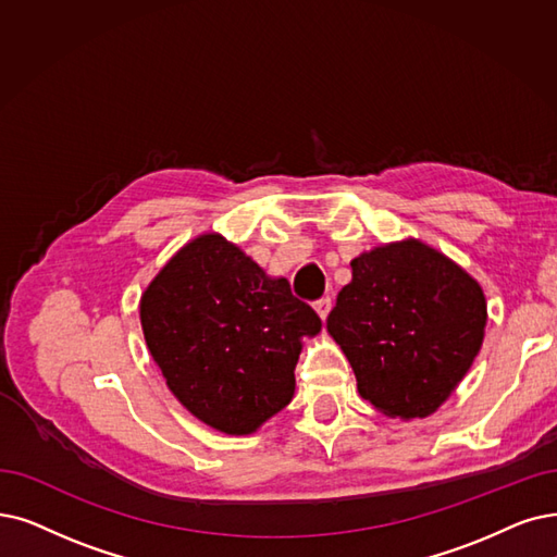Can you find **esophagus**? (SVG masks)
<instances>
[{
  "mask_svg": "<svg viewBox=\"0 0 557 557\" xmlns=\"http://www.w3.org/2000/svg\"><path fill=\"white\" fill-rule=\"evenodd\" d=\"M315 313L320 315V320H322V322L326 320V315L331 313V299H329V297H324V299L315 301Z\"/></svg>",
  "mask_w": 557,
  "mask_h": 557,
  "instance_id": "1",
  "label": "esophagus"
}]
</instances>
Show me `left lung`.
I'll return each instance as SVG.
<instances>
[{
    "mask_svg": "<svg viewBox=\"0 0 557 557\" xmlns=\"http://www.w3.org/2000/svg\"><path fill=\"white\" fill-rule=\"evenodd\" d=\"M482 285L416 237L351 260L326 318L361 397L388 418L432 416L471 370L484 341Z\"/></svg>",
    "mask_w": 557,
    "mask_h": 557,
    "instance_id": "1",
    "label": "left lung"
}]
</instances>
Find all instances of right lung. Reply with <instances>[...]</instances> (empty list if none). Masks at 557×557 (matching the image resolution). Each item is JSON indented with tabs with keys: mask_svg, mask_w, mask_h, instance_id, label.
Returning <instances> with one entry per match:
<instances>
[{
	"mask_svg": "<svg viewBox=\"0 0 557 557\" xmlns=\"http://www.w3.org/2000/svg\"><path fill=\"white\" fill-rule=\"evenodd\" d=\"M169 391L208 428L247 436L290 405L304 338L322 320L219 233L189 239L139 301Z\"/></svg>",
	"mask_w": 557,
	"mask_h": 557,
	"instance_id": "right-lung-1",
	"label": "right lung"
}]
</instances>
